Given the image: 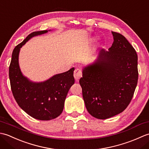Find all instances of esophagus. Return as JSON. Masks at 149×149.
<instances>
[{"instance_id":"34e87169","label":"esophagus","mask_w":149,"mask_h":149,"mask_svg":"<svg viewBox=\"0 0 149 149\" xmlns=\"http://www.w3.org/2000/svg\"><path fill=\"white\" fill-rule=\"evenodd\" d=\"M82 75H83L82 74V71H81V70H80L79 68H76L74 70V76L77 81H78L82 77Z\"/></svg>"}]
</instances>
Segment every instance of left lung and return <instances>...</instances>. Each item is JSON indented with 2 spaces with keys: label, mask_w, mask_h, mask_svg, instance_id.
I'll return each instance as SVG.
<instances>
[{
  "label": "left lung",
  "mask_w": 149,
  "mask_h": 149,
  "mask_svg": "<svg viewBox=\"0 0 149 149\" xmlns=\"http://www.w3.org/2000/svg\"><path fill=\"white\" fill-rule=\"evenodd\" d=\"M111 33L112 46L101 49L97 59L84 66L79 80L88 113L102 120L126 109L138 79L136 52L121 34Z\"/></svg>",
  "instance_id": "obj_1"
}]
</instances>
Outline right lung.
<instances>
[{
	"mask_svg": "<svg viewBox=\"0 0 149 149\" xmlns=\"http://www.w3.org/2000/svg\"><path fill=\"white\" fill-rule=\"evenodd\" d=\"M50 31H35L29 34L14 49L9 68L11 88L15 100L28 115L40 120H52L61 115L66 95L75 83L74 68L43 82H33L22 74L18 61L22 47L33 37Z\"/></svg>",
	"mask_w": 149,
	"mask_h": 149,
	"instance_id": "obj_1",
	"label": "right lung"
}]
</instances>
